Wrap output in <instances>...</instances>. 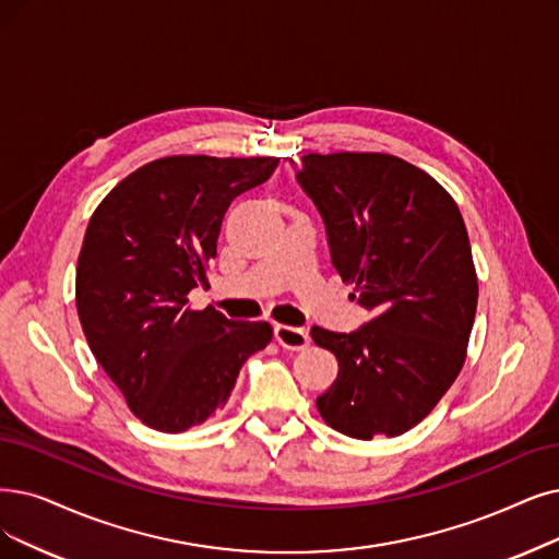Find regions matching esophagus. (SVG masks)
Wrapping results in <instances>:
<instances>
[{
  "label": "esophagus",
  "mask_w": 559,
  "mask_h": 559,
  "mask_svg": "<svg viewBox=\"0 0 559 559\" xmlns=\"http://www.w3.org/2000/svg\"><path fill=\"white\" fill-rule=\"evenodd\" d=\"M275 340L280 346H284L288 350H302L309 344V334L300 328L275 325Z\"/></svg>",
  "instance_id": "esophagus-1"
}]
</instances>
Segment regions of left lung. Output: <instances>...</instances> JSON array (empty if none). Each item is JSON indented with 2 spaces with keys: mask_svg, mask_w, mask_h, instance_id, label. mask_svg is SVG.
I'll use <instances>...</instances> for the list:
<instances>
[{
  "mask_svg": "<svg viewBox=\"0 0 559 559\" xmlns=\"http://www.w3.org/2000/svg\"><path fill=\"white\" fill-rule=\"evenodd\" d=\"M300 163L332 263L371 314L355 332L311 328L340 362L317 408L350 438L401 436L465 362L479 284L461 211L433 176L390 153H307Z\"/></svg>",
  "mask_w": 559,
  "mask_h": 559,
  "instance_id": "left-lung-1",
  "label": "left lung"
}]
</instances>
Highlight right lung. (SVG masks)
Here are the masks:
<instances>
[{
	"label": "right lung",
	"instance_id": "add662e5",
	"mask_svg": "<svg viewBox=\"0 0 559 559\" xmlns=\"http://www.w3.org/2000/svg\"><path fill=\"white\" fill-rule=\"evenodd\" d=\"M280 158L167 155L126 176L82 240L75 305L88 348L146 427L181 433L225 408L245 360L273 340L265 321L192 309L229 204Z\"/></svg>",
	"mask_w": 559,
	"mask_h": 559
}]
</instances>
